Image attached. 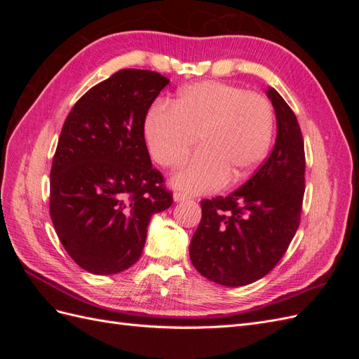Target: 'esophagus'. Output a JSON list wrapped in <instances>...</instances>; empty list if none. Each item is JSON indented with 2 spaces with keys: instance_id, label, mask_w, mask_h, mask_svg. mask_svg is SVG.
<instances>
[{
  "instance_id": "34e87169",
  "label": "esophagus",
  "mask_w": 359,
  "mask_h": 359,
  "mask_svg": "<svg viewBox=\"0 0 359 359\" xmlns=\"http://www.w3.org/2000/svg\"><path fill=\"white\" fill-rule=\"evenodd\" d=\"M189 199V196L187 194H184V193H173V201L175 202H184V201H187Z\"/></svg>"
}]
</instances>
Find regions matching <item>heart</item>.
<instances>
[{"label":"heart","instance_id":"obj_1","mask_svg":"<svg viewBox=\"0 0 359 359\" xmlns=\"http://www.w3.org/2000/svg\"><path fill=\"white\" fill-rule=\"evenodd\" d=\"M274 132L273 107L264 95L231 83L203 81L182 88L172 104L149 109L144 135L149 154L165 168L177 166L172 184L187 193H206L240 181L266 156Z\"/></svg>","mask_w":359,"mask_h":359}]
</instances>
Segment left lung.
<instances>
[{"instance_id":"left-lung-1","label":"left lung","mask_w":359,"mask_h":359,"mask_svg":"<svg viewBox=\"0 0 359 359\" xmlns=\"http://www.w3.org/2000/svg\"><path fill=\"white\" fill-rule=\"evenodd\" d=\"M276 145L266 161L229 196L203 199L190 243L193 266L208 280L236 287L262 278L283 257L299 226L306 156L298 119L274 88Z\"/></svg>"}]
</instances>
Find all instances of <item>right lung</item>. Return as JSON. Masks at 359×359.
<instances>
[{"label": "right lung", "mask_w": 359, "mask_h": 359, "mask_svg": "<svg viewBox=\"0 0 359 359\" xmlns=\"http://www.w3.org/2000/svg\"><path fill=\"white\" fill-rule=\"evenodd\" d=\"M169 79L124 69L86 91L64 121L50 169V219L69 256L97 276L137 262L147 227L172 205L151 165L148 109Z\"/></svg>", "instance_id": "1"}]
</instances>
